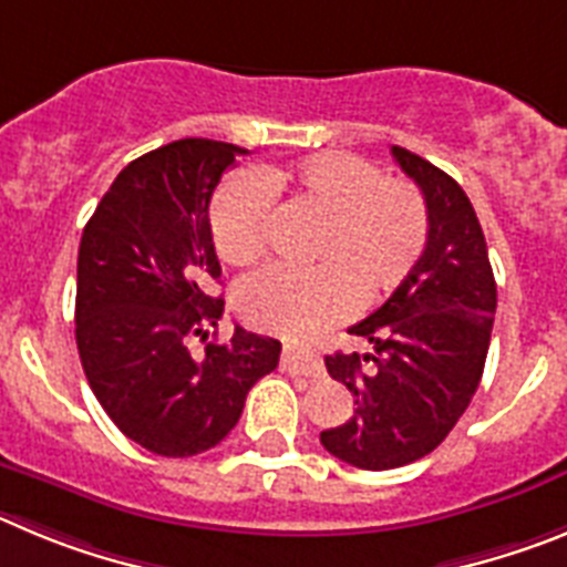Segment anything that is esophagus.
Segmentation results:
<instances>
[{"label": "esophagus", "mask_w": 567, "mask_h": 567, "mask_svg": "<svg viewBox=\"0 0 567 567\" xmlns=\"http://www.w3.org/2000/svg\"><path fill=\"white\" fill-rule=\"evenodd\" d=\"M282 370L296 372V375H308V379H319L324 367L316 359L313 353H305V350H285L282 353Z\"/></svg>", "instance_id": "1"}]
</instances>
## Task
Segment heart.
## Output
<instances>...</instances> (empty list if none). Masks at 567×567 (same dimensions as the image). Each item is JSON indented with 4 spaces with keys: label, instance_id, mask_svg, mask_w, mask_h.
Returning a JSON list of instances; mask_svg holds the SVG:
<instances>
[{
    "label": "heart",
    "instance_id": "1",
    "mask_svg": "<svg viewBox=\"0 0 567 567\" xmlns=\"http://www.w3.org/2000/svg\"><path fill=\"white\" fill-rule=\"evenodd\" d=\"M274 200L290 217H313L308 259L296 271L268 265L239 282L237 313L257 330L305 339L344 319L347 310L381 302L415 271L430 217L417 188L386 181L375 163L350 152H319L293 166L237 172L212 203V234L220 257L248 265L271 243Z\"/></svg>",
    "mask_w": 567,
    "mask_h": 567
}]
</instances>
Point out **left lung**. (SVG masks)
Instances as JSON below:
<instances>
[{
    "mask_svg": "<svg viewBox=\"0 0 567 567\" xmlns=\"http://www.w3.org/2000/svg\"><path fill=\"white\" fill-rule=\"evenodd\" d=\"M392 157L426 203V248L406 282L347 330L372 353L324 359L355 410L319 441L367 472L406 466L441 446L481 384L497 310L486 237L466 192L410 150L392 146Z\"/></svg>",
    "mask_w": 567,
    "mask_h": 567,
    "instance_id": "obj_1",
    "label": "left lung"
}]
</instances>
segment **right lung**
<instances>
[{
  "instance_id": "obj_1",
  "label": "right lung",
  "mask_w": 567,
  "mask_h": 567,
  "mask_svg": "<svg viewBox=\"0 0 567 567\" xmlns=\"http://www.w3.org/2000/svg\"><path fill=\"white\" fill-rule=\"evenodd\" d=\"M234 144L183 137L112 181L79 246L75 344L112 423L161 457H192L237 426L246 395L277 370L279 344L237 324L231 341L188 353L217 328L223 296L208 203Z\"/></svg>"
}]
</instances>
